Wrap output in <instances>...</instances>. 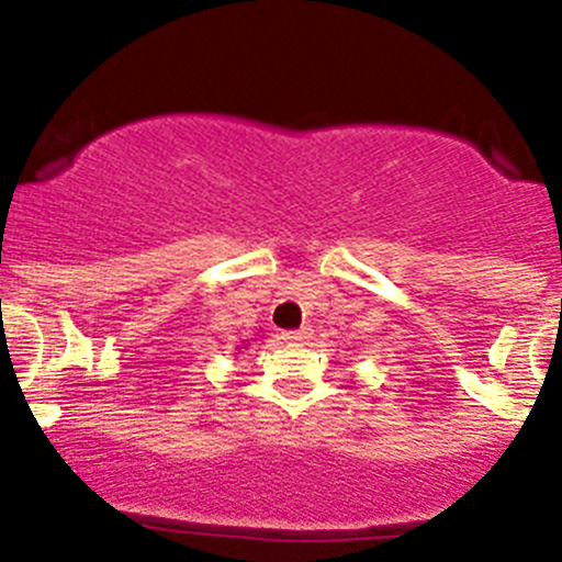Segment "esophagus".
<instances>
[{"mask_svg":"<svg viewBox=\"0 0 562 562\" xmlns=\"http://www.w3.org/2000/svg\"><path fill=\"white\" fill-rule=\"evenodd\" d=\"M280 338L285 340V344H301V340L312 338V330H308V327H301V330H285Z\"/></svg>","mask_w":562,"mask_h":562,"instance_id":"34e87169","label":"esophagus"}]
</instances>
